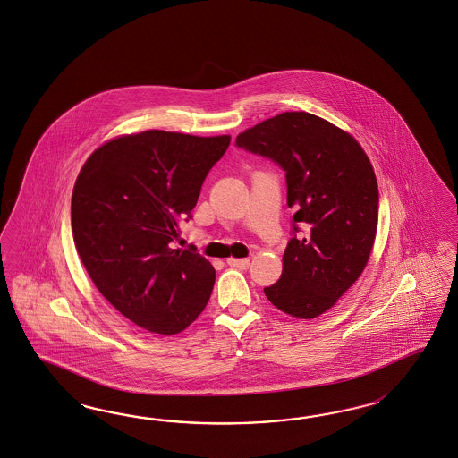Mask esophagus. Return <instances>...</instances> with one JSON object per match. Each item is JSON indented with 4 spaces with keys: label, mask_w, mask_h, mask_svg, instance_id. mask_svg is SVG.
I'll return each mask as SVG.
<instances>
[{
    "label": "esophagus",
    "mask_w": 458,
    "mask_h": 458,
    "mask_svg": "<svg viewBox=\"0 0 458 458\" xmlns=\"http://www.w3.org/2000/svg\"><path fill=\"white\" fill-rule=\"evenodd\" d=\"M227 264H229V266H233V267H239V269H248L249 266H250V261H249V259H235V258H229V259H227Z\"/></svg>",
    "instance_id": "1"
}]
</instances>
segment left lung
I'll list each match as a JSON object with an SVG mask.
<instances>
[{
    "label": "left lung",
    "mask_w": 458,
    "mask_h": 458,
    "mask_svg": "<svg viewBox=\"0 0 458 458\" xmlns=\"http://www.w3.org/2000/svg\"><path fill=\"white\" fill-rule=\"evenodd\" d=\"M235 144L286 170L294 235L279 281L264 288L298 319L327 313L365 271L378 227V182L348 131L308 112H284L237 135Z\"/></svg>",
    "instance_id": "1"
}]
</instances>
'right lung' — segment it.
<instances>
[{
  "label": "right lung",
  "mask_w": 458,
  "mask_h": 458,
  "mask_svg": "<svg viewBox=\"0 0 458 458\" xmlns=\"http://www.w3.org/2000/svg\"><path fill=\"white\" fill-rule=\"evenodd\" d=\"M229 142L165 131L118 135L93 150L75 181L80 259L105 300L150 333H182L209 301L212 264L170 244Z\"/></svg>",
  "instance_id": "add662e5"
}]
</instances>
